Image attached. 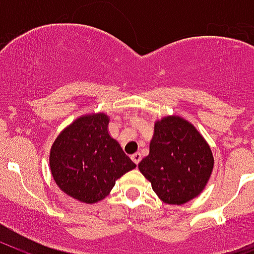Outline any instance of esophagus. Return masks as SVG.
Returning a JSON list of instances; mask_svg holds the SVG:
<instances>
[{
	"instance_id": "obj_1",
	"label": "esophagus",
	"mask_w": 254,
	"mask_h": 254,
	"mask_svg": "<svg viewBox=\"0 0 254 254\" xmlns=\"http://www.w3.org/2000/svg\"><path fill=\"white\" fill-rule=\"evenodd\" d=\"M131 159H132V162H134V163L139 164V162L141 161V154H140V153H134V154L131 155Z\"/></svg>"
}]
</instances>
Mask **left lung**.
<instances>
[{
  "label": "left lung",
  "mask_w": 254,
  "mask_h": 254,
  "mask_svg": "<svg viewBox=\"0 0 254 254\" xmlns=\"http://www.w3.org/2000/svg\"><path fill=\"white\" fill-rule=\"evenodd\" d=\"M214 167L209 144L192 124L167 116L154 125L149 154L139 170L163 202L182 205L206 186Z\"/></svg>",
  "instance_id": "1"
}]
</instances>
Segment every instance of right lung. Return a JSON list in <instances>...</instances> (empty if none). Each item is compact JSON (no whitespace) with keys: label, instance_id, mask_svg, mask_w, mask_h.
Wrapping results in <instances>:
<instances>
[{"label":"right lung","instance_id":"right-lung-1","mask_svg":"<svg viewBox=\"0 0 254 254\" xmlns=\"http://www.w3.org/2000/svg\"><path fill=\"white\" fill-rule=\"evenodd\" d=\"M105 114L82 116L58 135L50 150L54 181L70 197L95 204L136 164L107 131Z\"/></svg>","mask_w":254,"mask_h":254}]
</instances>
